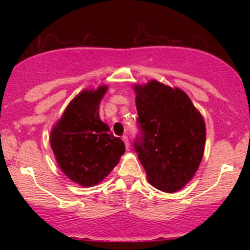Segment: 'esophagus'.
<instances>
[{
    "mask_svg": "<svg viewBox=\"0 0 250 250\" xmlns=\"http://www.w3.org/2000/svg\"><path fill=\"white\" fill-rule=\"evenodd\" d=\"M122 141L125 142V148H129V139H128L127 135H123V136H122Z\"/></svg>",
    "mask_w": 250,
    "mask_h": 250,
    "instance_id": "obj_1",
    "label": "esophagus"
}]
</instances>
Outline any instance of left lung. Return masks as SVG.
I'll list each match as a JSON object with an SVG mask.
<instances>
[{
  "label": "left lung",
  "instance_id": "8db88e82",
  "mask_svg": "<svg viewBox=\"0 0 250 250\" xmlns=\"http://www.w3.org/2000/svg\"><path fill=\"white\" fill-rule=\"evenodd\" d=\"M140 133L134 149L153 187L175 193L193 179L202 160L206 125L187 94L159 81L135 85Z\"/></svg>",
  "mask_w": 250,
  "mask_h": 250
}]
</instances>
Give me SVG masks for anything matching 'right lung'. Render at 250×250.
Here are the masks:
<instances>
[{
	"instance_id": "right-lung-1",
	"label": "right lung",
	"mask_w": 250,
	"mask_h": 250,
	"mask_svg": "<svg viewBox=\"0 0 250 250\" xmlns=\"http://www.w3.org/2000/svg\"><path fill=\"white\" fill-rule=\"evenodd\" d=\"M107 85L83 90L71 100L50 134V146L61 170L82 187L108 176L125 154V143L100 119Z\"/></svg>"
}]
</instances>
